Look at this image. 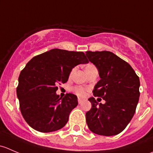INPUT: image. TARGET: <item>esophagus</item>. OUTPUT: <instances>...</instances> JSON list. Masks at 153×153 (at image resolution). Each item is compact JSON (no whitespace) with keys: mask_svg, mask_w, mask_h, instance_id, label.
<instances>
[{"mask_svg":"<svg viewBox=\"0 0 153 153\" xmlns=\"http://www.w3.org/2000/svg\"><path fill=\"white\" fill-rule=\"evenodd\" d=\"M78 104H81V103H82V101H83V100L81 99V98H78Z\"/></svg>","mask_w":153,"mask_h":153,"instance_id":"obj_1","label":"esophagus"}]
</instances>
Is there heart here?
Masks as SVG:
<instances>
[{
	"mask_svg": "<svg viewBox=\"0 0 153 153\" xmlns=\"http://www.w3.org/2000/svg\"><path fill=\"white\" fill-rule=\"evenodd\" d=\"M92 67H94V65H92V64H87L85 67V70ZM72 90H73V92H75L78 97H80V98H83V97H84L86 95V92H87L88 89L86 87H84V86H75V87L72 89Z\"/></svg>",
	"mask_w": 153,
	"mask_h": 153,
	"instance_id": "1",
	"label": "heart"
}]
</instances>
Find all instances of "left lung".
<instances>
[{
    "mask_svg": "<svg viewBox=\"0 0 153 153\" xmlns=\"http://www.w3.org/2000/svg\"><path fill=\"white\" fill-rule=\"evenodd\" d=\"M89 61L97 67L101 80L94 87L92 108L86 113L89 129L100 135H118L130 122L139 100V78L127 62L109 51L86 52Z\"/></svg>",
    "mask_w": 153,
    "mask_h": 153,
    "instance_id": "left-lung-1",
    "label": "left lung"
}]
</instances>
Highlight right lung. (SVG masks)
Returning a JSON list of instances; mask_svg holds the SVG:
<instances>
[{"mask_svg": "<svg viewBox=\"0 0 153 153\" xmlns=\"http://www.w3.org/2000/svg\"><path fill=\"white\" fill-rule=\"evenodd\" d=\"M87 63L83 52L60 49L36 55L27 63L18 78L17 96L21 114L31 127L50 132L65 126L78 98L72 93L60 98L57 86L67 82L72 68Z\"/></svg>", "mask_w": 153, "mask_h": 153, "instance_id": "obj_1", "label": "right lung"}]
</instances>
